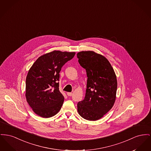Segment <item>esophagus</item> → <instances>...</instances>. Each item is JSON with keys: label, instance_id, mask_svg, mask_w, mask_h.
Returning <instances> with one entry per match:
<instances>
[{"label": "esophagus", "instance_id": "obj_1", "mask_svg": "<svg viewBox=\"0 0 151 151\" xmlns=\"http://www.w3.org/2000/svg\"><path fill=\"white\" fill-rule=\"evenodd\" d=\"M67 95L68 96H71L72 95V92H67Z\"/></svg>", "mask_w": 151, "mask_h": 151}]
</instances>
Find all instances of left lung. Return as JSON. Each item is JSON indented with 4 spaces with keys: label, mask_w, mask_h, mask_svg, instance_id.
<instances>
[{
    "label": "left lung",
    "mask_w": 151,
    "mask_h": 151,
    "mask_svg": "<svg viewBox=\"0 0 151 151\" xmlns=\"http://www.w3.org/2000/svg\"><path fill=\"white\" fill-rule=\"evenodd\" d=\"M78 62L87 72V83L84 99L78 103V111L83 118L95 121L112 108L116 100L117 83L110 63L93 51L77 53Z\"/></svg>",
    "instance_id": "1"
}]
</instances>
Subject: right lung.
I'll return each mask as SVG.
<instances>
[{
	"instance_id": "add662e5",
	"label": "right lung",
	"mask_w": 151,
	"mask_h": 151,
	"mask_svg": "<svg viewBox=\"0 0 151 151\" xmlns=\"http://www.w3.org/2000/svg\"><path fill=\"white\" fill-rule=\"evenodd\" d=\"M75 52L53 51L40 56L28 72L26 97L33 111L42 117L55 115L60 110L64 96L59 91L60 72Z\"/></svg>"
}]
</instances>
